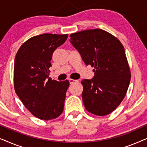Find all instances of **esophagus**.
Returning a JSON list of instances; mask_svg holds the SVG:
<instances>
[{"mask_svg":"<svg viewBox=\"0 0 147 147\" xmlns=\"http://www.w3.org/2000/svg\"><path fill=\"white\" fill-rule=\"evenodd\" d=\"M69 82L70 84H73L74 83H76V82H78V80H73V79H69Z\"/></svg>","mask_w":147,"mask_h":147,"instance_id":"34e87169","label":"esophagus"}]
</instances>
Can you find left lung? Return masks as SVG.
Listing matches in <instances>:
<instances>
[{
	"mask_svg": "<svg viewBox=\"0 0 147 147\" xmlns=\"http://www.w3.org/2000/svg\"><path fill=\"white\" fill-rule=\"evenodd\" d=\"M70 37L86 65L94 67V78L82 81L86 109L96 116L109 114L125 97L131 78L123 45L100 29L77 32Z\"/></svg>",
	"mask_w": 147,
	"mask_h": 147,
	"instance_id": "obj_1",
	"label": "left lung"
}]
</instances>
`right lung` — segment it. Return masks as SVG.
I'll list each match as a JSON object with an SVG mask.
<instances>
[{
	"instance_id": "right-lung-1",
	"label": "right lung",
	"mask_w": 147,
	"mask_h": 147,
	"mask_svg": "<svg viewBox=\"0 0 147 147\" xmlns=\"http://www.w3.org/2000/svg\"><path fill=\"white\" fill-rule=\"evenodd\" d=\"M68 35L44 33L30 38L15 56L14 87L24 106L41 120L57 118L63 110L68 80L49 78L54 51L65 43Z\"/></svg>"
}]
</instances>
